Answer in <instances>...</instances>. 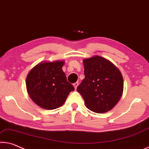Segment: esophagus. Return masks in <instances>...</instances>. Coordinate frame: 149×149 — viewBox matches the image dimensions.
Here are the masks:
<instances>
[{
    "label": "esophagus",
    "mask_w": 149,
    "mask_h": 149,
    "mask_svg": "<svg viewBox=\"0 0 149 149\" xmlns=\"http://www.w3.org/2000/svg\"><path fill=\"white\" fill-rule=\"evenodd\" d=\"M73 86H74V88H75V90H76L77 88V86H79V82H75V83H74L73 84Z\"/></svg>",
    "instance_id": "obj_1"
}]
</instances>
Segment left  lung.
I'll use <instances>...</instances> for the list:
<instances>
[{
	"instance_id": "obj_1",
	"label": "left lung",
	"mask_w": 149,
	"mask_h": 149,
	"mask_svg": "<svg viewBox=\"0 0 149 149\" xmlns=\"http://www.w3.org/2000/svg\"><path fill=\"white\" fill-rule=\"evenodd\" d=\"M84 79L77 87L90 110L105 113L113 108L120 100L123 80L115 65L100 56L83 61Z\"/></svg>"
}]
</instances>
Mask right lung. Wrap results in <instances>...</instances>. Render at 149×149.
<instances>
[{
	"label": "right lung",
	"mask_w": 149,
	"mask_h": 149,
	"mask_svg": "<svg viewBox=\"0 0 149 149\" xmlns=\"http://www.w3.org/2000/svg\"><path fill=\"white\" fill-rule=\"evenodd\" d=\"M64 61L45 62L34 67L26 78V88L31 99L43 109H53L65 103L74 91L67 81L62 67Z\"/></svg>",
	"instance_id": "obj_1"
}]
</instances>
